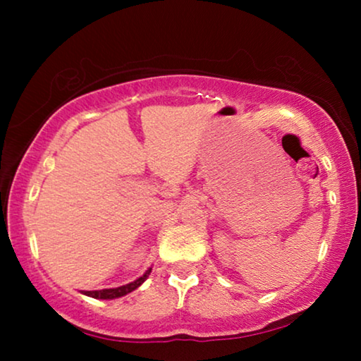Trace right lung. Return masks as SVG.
Here are the masks:
<instances>
[{
  "label": "right lung",
  "mask_w": 361,
  "mask_h": 361,
  "mask_svg": "<svg viewBox=\"0 0 361 361\" xmlns=\"http://www.w3.org/2000/svg\"><path fill=\"white\" fill-rule=\"evenodd\" d=\"M151 269H147L145 274L141 276L140 279L133 281V283L126 284V286H121V288H115V289H102V290H85L83 294L90 295V298H95V299H115V298H121V295H125L128 293H131V290H135L136 288H140V286L145 283L147 276H149Z\"/></svg>",
  "instance_id": "right-lung-1"
}]
</instances>
